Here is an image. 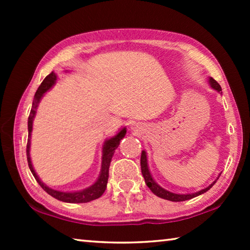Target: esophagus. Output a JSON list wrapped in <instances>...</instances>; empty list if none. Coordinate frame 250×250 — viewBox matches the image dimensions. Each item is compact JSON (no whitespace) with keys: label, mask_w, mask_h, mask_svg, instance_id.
I'll use <instances>...</instances> for the list:
<instances>
[{"label":"esophagus","mask_w":250,"mask_h":250,"mask_svg":"<svg viewBox=\"0 0 250 250\" xmlns=\"http://www.w3.org/2000/svg\"><path fill=\"white\" fill-rule=\"evenodd\" d=\"M138 129H139V125H131V130H133V131H138Z\"/></svg>","instance_id":"esophagus-1"}]
</instances>
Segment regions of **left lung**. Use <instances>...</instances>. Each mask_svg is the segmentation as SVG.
Listing matches in <instances>:
<instances>
[{"instance_id":"obj_1","label":"left lung","mask_w":250,"mask_h":250,"mask_svg":"<svg viewBox=\"0 0 250 250\" xmlns=\"http://www.w3.org/2000/svg\"><path fill=\"white\" fill-rule=\"evenodd\" d=\"M208 83L211 89L216 90L219 94H222V87L219 86V83L216 82V80L213 79V78H209L208 79ZM141 172H142V175L145 177V181L147 185V188H149L152 193L155 194L156 196H159L161 198H164V200H167V201H172V202H183V201H188V200H191L193 197H196L198 195H201V194H204L205 192L208 191V189L213 186L215 183H216V181L218 180V177L216 180H215L213 183L210 185L207 186V188L201 189V191H198L196 193H191V194H176V193H172L170 191H167V189L163 188L162 186H160L156 182L153 180V177H152L150 170H149V166H147V156H146V151H142L141 153Z\"/></svg>"}]
</instances>
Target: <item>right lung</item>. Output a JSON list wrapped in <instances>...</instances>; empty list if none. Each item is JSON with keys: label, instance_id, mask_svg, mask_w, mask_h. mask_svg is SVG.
<instances>
[{"label": "right lung", "instance_id": "1", "mask_svg": "<svg viewBox=\"0 0 250 250\" xmlns=\"http://www.w3.org/2000/svg\"><path fill=\"white\" fill-rule=\"evenodd\" d=\"M65 71L66 73H68V70H65ZM56 80H57V75L55 74L54 71H52L48 76H46V78L43 80V83H41V86L39 87V89H37L35 96H34L31 113H29L28 121H27L28 139H27V146H26V155H27L28 167H29V170L32 172V174L37 181V183H39L42 186V188H43L46 193H48L50 196H53L56 198V200L65 202V203H87V202L94 201L96 198H99L104 193L105 188H107L110 162H111V159L113 156V153H115V150L120 145L121 139L125 138V135L126 133V128L124 126V128H121L119 132H118L116 135H113V137L107 139V140L104 141L103 146V156H101L100 174L95 183L90 185L89 188H86L76 192H62V191H57V189L49 188V186H47L42 182L39 175L36 174L35 170H34L29 151H31V135H32V130H33V121H34V118L36 116L37 107H39V104L41 103L42 98L44 97L45 92H47L50 88H53L54 84L56 83Z\"/></svg>", "mask_w": 250, "mask_h": 250}]
</instances>
